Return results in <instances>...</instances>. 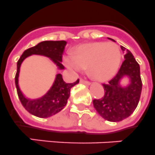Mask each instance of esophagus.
Returning a JSON list of instances; mask_svg holds the SVG:
<instances>
[{"mask_svg": "<svg viewBox=\"0 0 155 155\" xmlns=\"http://www.w3.org/2000/svg\"><path fill=\"white\" fill-rule=\"evenodd\" d=\"M80 84H86V85H91V83H90L89 81H85V80H80Z\"/></svg>", "mask_w": 155, "mask_h": 155, "instance_id": "esophagus-1", "label": "esophagus"}]
</instances>
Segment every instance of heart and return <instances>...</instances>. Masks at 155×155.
<instances>
[{
    "mask_svg": "<svg viewBox=\"0 0 155 155\" xmlns=\"http://www.w3.org/2000/svg\"><path fill=\"white\" fill-rule=\"evenodd\" d=\"M122 53L114 42L96 41L80 45L71 54L63 57V63L73 75L80 74L87 66L94 78L100 81L110 80L117 71Z\"/></svg>",
    "mask_w": 155,
    "mask_h": 155,
    "instance_id": "b5f03b06",
    "label": "heart"
}]
</instances>
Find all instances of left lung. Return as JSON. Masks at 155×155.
<instances>
[{"instance_id":"1","label":"left lung","mask_w":155,"mask_h":155,"mask_svg":"<svg viewBox=\"0 0 155 155\" xmlns=\"http://www.w3.org/2000/svg\"><path fill=\"white\" fill-rule=\"evenodd\" d=\"M110 40L115 41L110 38ZM124 52V61L118 73L109 83L102 84L105 94L100 99L93 100V105L97 114L106 120L121 121L128 117L136 110L142 91L140 68L132 53L121 46ZM128 79L126 84H122Z\"/></svg>"}]
</instances>
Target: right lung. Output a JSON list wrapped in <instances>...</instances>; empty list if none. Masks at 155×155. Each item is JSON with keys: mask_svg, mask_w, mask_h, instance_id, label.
Segmentation results:
<instances>
[{"mask_svg": "<svg viewBox=\"0 0 155 155\" xmlns=\"http://www.w3.org/2000/svg\"><path fill=\"white\" fill-rule=\"evenodd\" d=\"M66 45L65 41H43L29 48L23 52L17 62V71L15 74V82L18 96L23 107L32 115L41 118H47L55 115L66 106L70 96V90L75 84H79L77 80L71 84H66L63 80L61 74H57L53 84L47 92L37 98L26 97L19 87V77L20 67L23 61L30 56L40 55L49 58L58 70H64L62 65V54Z\"/></svg>", "mask_w": 155, "mask_h": 155, "instance_id": "add662e5", "label": "right lung"}]
</instances>
